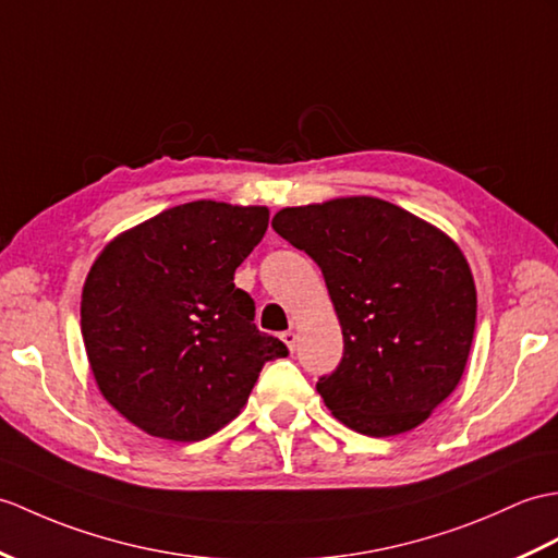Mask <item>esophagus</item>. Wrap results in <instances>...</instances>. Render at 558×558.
I'll use <instances>...</instances> for the list:
<instances>
[{
    "label": "esophagus",
    "instance_id": "obj_1",
    "mask_svg": "<svg viewBox=\"0 0 558 558\" xmlns=\"http://www.w3.org/2000/svg\"><path fill=\"white\" fill-rule=\"evenodd\" d=\"M280 340L284 342V347L290 349V352H294V347H296V332H294V330L282 332V335H280Z\"/></svg>",
    "mask_w": 558,
    "mask_h": 558
}]
</instances>
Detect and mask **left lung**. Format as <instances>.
<instances>
[{"mask_svg": "<svg viewBox=\"0 0 558 558\" xmlns=\"http://www.w3.org/2000/svg\"><path fill=\"white\" fill-rule=\"evenodd\" d=\"M270 226L326 278L344 354L316 390L368 437L409 433L457 390L475 330V282L447 232L378 197L288 206Z\"/></svg>", "mask_w": 558, "mask_h": 558, "instance_id": "8db88e82", "label": "left lung"}]
</instances>
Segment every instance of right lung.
Segmentation results:
<instances>
[{"mask_svg": "<svg viewBox=\"0 0 558 558\" xmlns=\"http://www.w3.org/2000/svg\"><path fill=\"white\" fill-rule=\"evenodd\" d=\"M268 206L199 199L123 230L83 284L81 330L101 397L151 437L197 442L240 416L288 347L254 326L235 268Z\"/></svg>", "mask_w": 558, "mask_h": 558, "instance_id": "right-lung-1", "label": "right lung"}]
</instances>
